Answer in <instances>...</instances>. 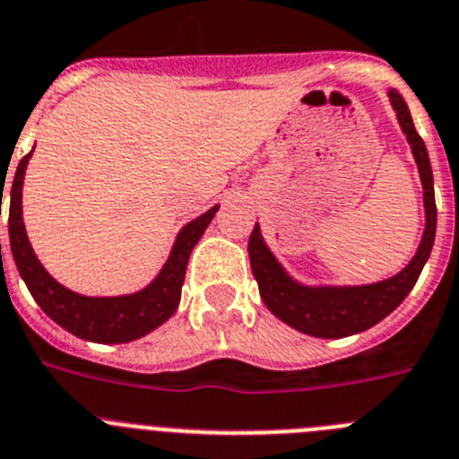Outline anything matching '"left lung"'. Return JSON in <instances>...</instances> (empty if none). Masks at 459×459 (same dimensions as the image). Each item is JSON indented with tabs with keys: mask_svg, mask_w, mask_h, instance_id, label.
Wrapping results in <instances>:
<instances>
[{
	"mask_svg": "<svg viewBox=\"0 0 459 459\" xmlns=\"http://www.w3.org/2000/svg\"><path fill=\"white\" fill-rule=\"evenodd\" d=\"M389 100L396 108L398 123L411 145V154H414L419 175H421L423 202H426V232H423L421 246L416 250L414 259L407 264V268H403L398 275L389 277V280L368 284V287L309 289L296 284L287 273L281 271L259 234V225H255L250 241H247L252 275L259 284L262 300L280 321L305 332V334L321 336V339H342V336H351L373 327L405 300L430 257L437 230L430 159H428L426 143L414 129L410 108L401 98V92L389 91Z\"/></svg>",
	"mask_w": 459,
	"mask_h": 459,
	"instance_id": "1",
	"label": "left lung"
}]
</instances>
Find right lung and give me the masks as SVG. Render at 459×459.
<instances>
[{"mask_svg": "<svg viewBox=\"0 0 459 459\" xmlns=\"http://www.w3.org/2000/svg\"><path fill=\"white\" fill-rule=\"evenodd\" d=\"M29 159H31V152L22 157V161L18 163V170H15V178H13L8 237H11V252L15 266H18L24 284L31 291L33 300L40 305V309L79 339L98 343L134 342V339H141L143 334L166 323L179 305L191 250L200 241L209 222L213 221L218 207H212L207 213H202L200 218L184 227L175 246H172L166 266L161 268L157 280L147 289L120 298L79 296V293L67 291L56 280H52L29 246L22 222V179Z\"/></svg>", "mask_w": 459, "mask_h": 459, "instance_id": "add662e5", "label": "right lung"}]
</instances>
